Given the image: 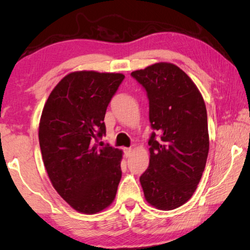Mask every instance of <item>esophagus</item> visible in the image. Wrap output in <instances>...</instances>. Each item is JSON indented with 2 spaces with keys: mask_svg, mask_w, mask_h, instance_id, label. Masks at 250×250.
<instances>
[{
  "mask_svg": "<svg viewBox=\"0 0 250 250\" xmlns=\"http://www.w3.org/2000/svg\"><path fill=\"white\" fill-rule=\"evenodd\" d=\"M132 153V149L131 147H126V149H125V155L128 158V156H130V154Z\"/></svg>",
  "mask_w": 250,
  "mask_h": 250,
  "instance_id": "34e87169",
  "label": "esophagus"
}]
</instances>
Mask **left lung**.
Returning <instances> with one entry per match:
<instances>
[{"mask_svg":"<svg viewBox=\"0 0 250 250\" xmlns=\"http://www.w3.org/2000/svg\"><path fill=\"white\" fill-rule=\"evenodd\" d=\"M131 75L146 88L151 126L158 132L151 134L149 167L140 177L145 197L155 208H177L195 192L208 155L204 99L193 80L171 62H155Z\"/></svg>","mask_w":250,"mask_h":250,"instance_id":"left-lung-1","label":"left lung"}]
</instances>
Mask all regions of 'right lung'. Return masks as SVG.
Listing matches in <instances>:
<instances>
[{
  "instance_id": "obj_1",
  "label": "right lung",
  "mask_w": 250,
  "mask_h": 250,
  "mask_svg": "<svg viewBox=\"0 0 250 250\" xmlns=\"http://www.w3.org/2000/svg\"><path fill=\"white\" fill-rule=\"evenodd\" d=\"M125 78L119 73L73 71L59 82L42 112L39 139L52 185L75 210L96 214L115 201L124 152L98 149L108 104Z\"/></svg>"
}]
</instances>
